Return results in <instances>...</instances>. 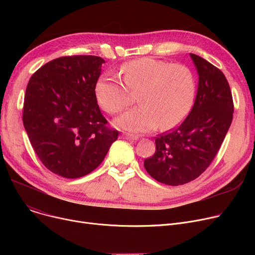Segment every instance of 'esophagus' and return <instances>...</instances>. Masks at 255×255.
Here are the masks:
<instances>
[{"label": "esophagus", "instance_id": "34e87169", "mask_svg": "<svg viewBox=\"0 0 255 255\" xmlns=\"http://www.w3.org/2000/svg\"><path fill=\"white\" fill-rule=\"evenodd\" d=\"M122 137L127 140H136L138 139V136L135 134H131V133H123Z\"/></svg>", "mask_w": 255, "mask_h": 255}]
</instances>
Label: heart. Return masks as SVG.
I'll return each instance as SVG.
<instances>
[{
	"instance_id": "1",
	"label": "heart",
	"mask_w": 255,
	"mask_h": 255,
	"mask_svg": "<svg viewBox=\"0 0 255 255\" xmlns=\"http://www.w3.org/2000/svg\"><path fill=\"white\" fill-rule=\"evenodd\" d=\"M121 73L128 90L119 78L103 75L97 80L95 95L105 112L116 115L129 105V91H138L139 105L117 121L122 128L148 132L160 124L161 129H170L190 113L196 84L188 67L144 57L123 65Z\"/></svg>"
}]
</instances>
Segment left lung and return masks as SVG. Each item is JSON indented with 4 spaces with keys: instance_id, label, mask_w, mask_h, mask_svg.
Instances as JSON below:
<instances>
[{
    "instance_id": "1",
    "label": "left lung",
    "mask_w": 255,
    "mask_h": 255,
    "mask_svg": "<svg viewBox=\"0 0 255 255\" xmlns=\"http://www.w3.org/2000/svg\"><path fill=\"white\" fill-rule=\"evenodd\" d=\"M198 73L194 105L177 128L159 134L155 154L143 161L156 181L170 186L189 183L212 163L233 121L229 82L217 67L190 53Z\"/></svg>"
}]
</instances>
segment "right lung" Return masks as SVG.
<instances>
[{"label": "right lung", "instance_id": "right-lung-1", "mask_svg": "<svg viewBox=\"0 0 255 255\" xmlns=\"http://www.w3.org/2000/svg\"><path fill=\"white\" fill-rule=\"evenodd\" d=\"M103 63L96 56L61 57L38 69L26 86L24 129L40 161L63 178L93 171L118 138L95 95Z\"/></svg>", "mask_w": 255, "mask_h": 255}]
</instances>
